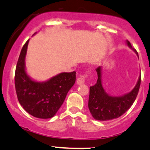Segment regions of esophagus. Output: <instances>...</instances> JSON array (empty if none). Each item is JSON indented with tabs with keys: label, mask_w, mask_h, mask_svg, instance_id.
I'll use <instances>...</instances> for the list:
<instances>
[{
	"label": "esophagus",
	"mask_w": 150,
	"mask_h": 150,
	"mask_svg": "<svg viewBox=\"0 0 150 150\" xmlns=\"http://www.w3.org/2000/svg\"><path fill=\"white\" fill-rule=\"evenodd\" d=\"M86 77V75H80V76L77 79V84H78V85H81V84H84V82H85Z\"/></svg>",
	"instance_id": "obj_1"
}]
</instances>
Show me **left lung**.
<instances>
[{
    "instance_id": "left-lung-1",
    "label": "left lung",
    "mask_w": 150,
    "mask_h": 150,
    "mask_svg": "<svg viewBox=\"0 0 150 150\" xmlns=\"http://www.w3.org/2000/svg\"><path fill=\"white\" fill-rule=\"evenodd\" d=\"M128 47L136 52H138L131 46L129 41L127 40ZM98 75V80L96 84L90 86L89 97V109L95 120L108 121L118 118L131 108L138 93L140 89L141 75L138 77L136 86L131 91L120 96L109 95L105 91L102 85V67L99 66L96 69Z\"/></svg>"
}]
</instances>
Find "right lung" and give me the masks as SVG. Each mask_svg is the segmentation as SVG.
Masks as SVG:
<instances>
[{"mask_svg": "<svg viewBox=\"0 0 150 150\" xmlns=\"http://www.w3.org/2000/svg\"><path fill=\"white\" fill-rule=\"evenodd\" d=\"M28 42L29 40L21 49L15 70L14 84L18 100L32 116L52 118L57 114L75 84L76 72L59 73L45 82L33 80L27 74L25 65Z\"/></svg>", "mask_w": 150, "mask_h": 150, "instance_id": "add662e5", "label": "right lung"}]
</instances>
